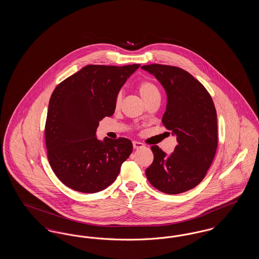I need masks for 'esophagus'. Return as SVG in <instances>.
<instances>
[{
    "label": "esophagus",
    "mask_w": 259,
    "mask_h": 259,
    "mask_svg": "<svg viewBox=\"0 0 259 259\" xmlns=\"http://www.w3.org/2000/svg\"><path fill=\"white\" fill-rule=\"evenodd\" d=\"M133 147H134V148H144L145 145L143 143H140V142H133Z\"/></svg>",
    "instance_id": "1"
}]
</instances>
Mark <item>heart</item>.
<instances>
[{
    "label": "heart",
    "instance_id": "obj_1",
    "mask_svg": "<svg viewBox=\"0 0 259 259\" xmlns=\"http://www.w3.org/2000/svg\"><path fill=\"white\" fill-rule=\"evenodd\" d=\"M138 91L141 95V97L144 99V101L147 103L149 100L155 98V97H160V92L158 87H156V84L154 82H152L151 80L148 79H144L142 81L139 82L138 84ZM122 101V92L119 91L116 96H115V107L118 108L121 104Z\"/></svg>",
    "mask_w": 259,
    "mask_h": 259
}]
</instances>
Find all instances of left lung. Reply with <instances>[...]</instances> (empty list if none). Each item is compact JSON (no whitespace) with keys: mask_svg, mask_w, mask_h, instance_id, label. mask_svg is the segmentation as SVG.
I'll return each instance as SVG.
<instances>
[{"mask_svg":"<svg viewBox=\"0 0 259 259\" xmlns=\"http://www.w3.org/2000/svg\"><path fill=\"white\" fill-rule=\"evenodd\" d=\"M142 69L153 74L166 90L162 123L178 142L170 155L158 146L150 148L154 159L146 176L161 192L180 194L203 181L214 158L219 140L214 104L205 87L179 67L149 64Z\"/></svg>","mask_w":259,"mask_h":259,"instance_id":"8db88e82","label":"left lung"}]
</instances>
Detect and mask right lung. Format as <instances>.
Instances as JSON below:
<instances>
[{
	"instance_id": "add662e5",
	"label": "right lung",
	"mask_w": 259,
	"mask_h": 259,
	"mask_svg": "<svg viewBox=\"0 0 259 259\" xmlns=\"http://www.w3.org/2000/svg\"><path fill=\"white\" fill-rule=\"evenodd\" d=\"M140 64L87 65L54 89L45 127L50 166L66 186L95 193L111 185L133 150L129 139L96 138L99 121L111 116L115 96Z\"/></svg>"
}]
</instances>
